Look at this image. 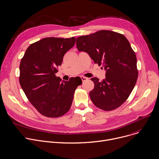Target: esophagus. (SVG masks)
I'll return each mask as SVG.
<instances>
[{"instance_id":"esophagus-1","label":"esophagus","mask_w":159,"mask_h":159,"mask_svg":"<svg viewBox=\"0 0 159 159\" xmlns=\"http://www.w3.org/2000/svg\"><path fill=\"white\" fill-rule=\"evenodd\" d=\"M81 80H82V81H83V82H84V81H86V80H88V78L84 77V76H81Z\"/></svg>"}]
</instances>
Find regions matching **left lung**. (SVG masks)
Instances as JSON below:
<instances>
[{
  "label": "left lung",
  "instance_id": "1",
  "mask_svg": "<svg viewBox=\"0 0 159 159\" xmlns=\"http://www.w3.org/2000/svg\"><path fill=\"white\" fill-rule=\"evenodd\" d=\"M76 47L106 71L103 81L91 79L94 84L89 92L93 104L105 111L121 106L130 96L138 78L137 57L128 39L116 32L102 30L78 37Z\"/></svg>",
  "mask_w": 159,
  "mask_h": 159
}]
</instances>
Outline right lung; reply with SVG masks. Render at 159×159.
<instances>
[{
    "label": "right lung",
    "instance_id": "1",
    "mask_svg": "<svg viewBox=\"0 0 159 159\" xmlns=\"http://www.w3.org/2000/svg\"><path fill=\"white\" fill-rule=\"evenodd\" d=\"M75 41L74 37L44 38L30 44L20 61L21 88L30 103L45 116L59 117L67 113L75 89L82 83L73 79L61 81L55 75Z\"/></svg>",
    "mask_w": 159,
    "mask_h": 159
}]
</instances>
